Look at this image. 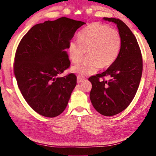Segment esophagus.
<instances>
[{
  "mask_svg": "<svg viewBox=\"0 0 156 156\" xmlns=\"http://www.w3.org/2000/svg\"><path fill=\"white\" fill-rule=\"evenodd\" d=\"M83 78H81L80 77H78L77 78V83H81V82H83Z\"/></svg>",
  "mask_w": 156,
  "mask_h": 156,
  "instance_id": "34e87169",
  "label": "esophagus"
}]
</instances>
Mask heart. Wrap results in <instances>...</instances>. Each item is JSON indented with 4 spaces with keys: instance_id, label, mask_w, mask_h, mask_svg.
I'll return each instance as SVG.
<instances>
[{
    "instance_id": "heart-1",
    "label": "heart",
    "mask_w": 156,
    "mask_h": 156,
    "mask_svg": "<svg viewBox=\"0 0 156 156\" xmlns=\"http://www.w3.org/2000/svg\"><path fill=\"white\" fill-rule=\"evenodd\" d=\"M78 41L69 44L72 62L77 64L85 55L87 58L72 68L79 77L96 73L98 69L110 67L117 59L121 47V36L117 30L100 23H93L78 35Z\"/></svg>"
}]
</instances>
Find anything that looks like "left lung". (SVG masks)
<instances>
[{"mask_svg":"<svg viewBox=\"0 0 156 156\" xmlns=\"http://www.w3.org/2000/svg\"><path fill=\"white\" fill-rule=\"evenodd\" d=\"M104 20L116 24L122 43L115 62L89 78L92 84L90 100L100 114L112 116L125 110L135 97L142 77V58L136 36L125 23L114 18Z\"/></svg>","mask_w":156,"mask_h":156,"instance_id":"left-lung-1","label":"left lung"}]
</instances>
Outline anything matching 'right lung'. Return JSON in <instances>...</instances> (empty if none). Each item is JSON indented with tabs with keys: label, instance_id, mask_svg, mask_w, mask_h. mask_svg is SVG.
Wrapping results in <instances>:
<instances>
[{
	"label": "right lung",
	"instance_id": "right-lung-1",
	"mask_svg": "<svg viewBox=\"0 0 156 156\" xmlns=\"http://www.w3.org/2000/svg\"><path fill=\"white\" fill-rule=\"evenodd\" d=\"M82 21L61 17L33 26L16 51L14 72L26 102L39 114L54 118L65 109L76 85L74 73L58 77L70 66L65 49Z\"/></svg>",
	"mask_w": 156,
	"mask_h": 156
}]
</instances>
